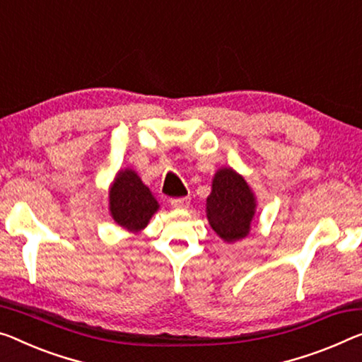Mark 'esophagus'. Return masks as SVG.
<instances>
[{"label": "esophagus", "mask_w": 362, "mask_h": 362, "mask_svg": "<svg viewBox=\"0 0 362 362\" xmlns=\"http://www.w3.org/2000/svg\"><path fill=\"white\" fill-rule=\"evenodd\" d=\"M189 204H191V199L189 197H180V199H171V207L176 210L187 209Z\"/></svg>", "instance_id": "esophagus-1"}]
</instances>
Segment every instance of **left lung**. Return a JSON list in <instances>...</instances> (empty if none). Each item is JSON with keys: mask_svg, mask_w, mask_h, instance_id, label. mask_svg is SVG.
<instances>
[{"mask_svg": "<svg viewBox=\"0 0 362 362\" xmlns=\"http://www.w3.org/2000/svg\"><path fill=\"white\" fill-rule=\"evenodd\" d=\"M255 196L246 180L233 168H220L207 197V220L212 230L226 243L246 238L255 214Z\"/></svg>", "mask_w": 362, "mask_h": 362, "instance_id": "left-lung-1", "label": "left lung"}]
</instances>
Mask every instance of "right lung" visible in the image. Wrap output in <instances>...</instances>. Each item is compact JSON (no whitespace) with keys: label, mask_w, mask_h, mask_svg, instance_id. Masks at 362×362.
<instances>
[{"label":"right lung","mask_w":362,"mask_h":362,"mask_svg":"<svg viewBox=\"0 0 362 362\" xmlns=\"http://www.w3.org/2000/svg\"><path fill=\"white\" fill-rule=\"evenodd\" d=\"M157 199L134 170H119L110 187V214L119 226L139 233L158 210Z\"/></svg>","instance_id":"1"}]
</instances>
